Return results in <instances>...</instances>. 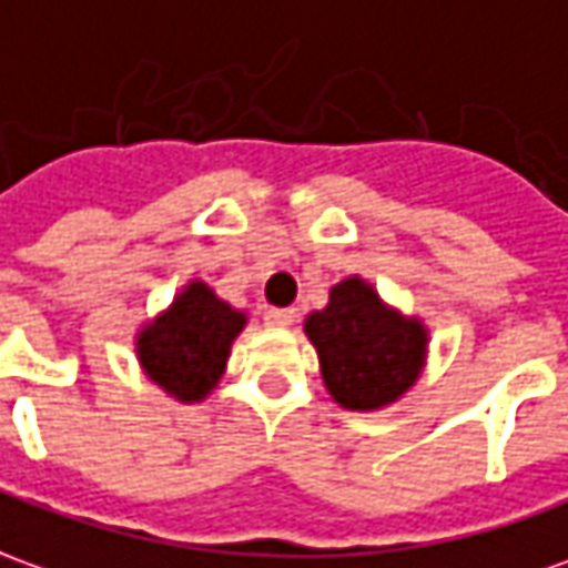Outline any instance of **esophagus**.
Segmentation results:
<instances>
[{
	"label": "esophagus",
	"mask_w": 568,
	"mask_h": 568,
	"mask_svg": "<svg viewBox=\"0 0 568 568\" xmlns=\"http://www.w3.org/2000/svg\"><path fill=\"white\" fill-rule=\"evenodd\" d=\"M265 324H272V327H291L296 322V308H265Z\"/></svg>",
	"instance_id": "34e87169"
}]
</instances>
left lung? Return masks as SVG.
<instances>
[{
    "label": "left lung",
    "mask_w": 568,
    "mask_h": 568,
    "mask_svg": "<svg viewBox=\"0 0 568 568\" xmlns=\"http://www.w3.org/2000/svg\"><path fill=\"white\" fill-rule=\"evenodd\" d=\"M327 393L349 410H374L408 393L426 355V327L383 306L362 277H346L306 318Z\"/></svg>",
    "instance_id": "1"
}]
</instances>
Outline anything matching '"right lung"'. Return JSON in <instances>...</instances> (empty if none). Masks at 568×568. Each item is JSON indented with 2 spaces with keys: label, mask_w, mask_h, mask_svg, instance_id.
I'll use <instances>...</instances> for the list:
<instances>
[{
  "label": "right lung",
  "mask_w": 568,
  "mask_h": 568,
  "mask_svg": "<svg viewBox=\"0 0 568 568\" xmlns=\"http://www.w3.org/2000/svg\"><path fill=\"white\" fill-rule=\"evenodd\" d=\"M244 324V312H234L206 284L194 281L139 334V362L170 396L201 402L222 377L234 336Z\"/></svg>",
  "instance_id": "1"
}]
</instances>
